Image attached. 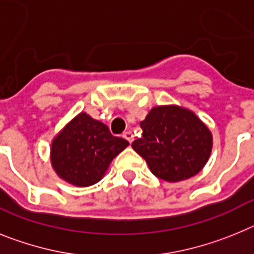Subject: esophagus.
I'll use <instances>...</instances> for the list:
<instances>
[{
	"instance_id": "esophagus-1",
	"label": "esophagus",
	"mask_w": 254,
	"mask_h": 254,
	"mask_svg": "<svg viewBox=\"0 0 254 254\" xmlns=\"http://www.w3.org/2000/svg\"><path fill=\"white\" fill-rule=\"evenodd\" d=\"M123 136H124L125 139H127L129 143H131L134 140V135L131 131H125V133L123 134Z\"/></svg>"
}]
</instances>
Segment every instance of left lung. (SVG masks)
Masks as SVG:
<instances>
[{
	"label": "left lung",
	"mask_w": 254,
	"mask_h": 254,
	"mask_svg": "<svg viewBox=\"0 0 254 254\" xmlns=\"http://www.w3.org/2000/svg\"><path fill=\"white\" fill-rule=\"evenodd\" d=\"M142 138L131 143L154 176L170 183L197 175L212 151V134L193 111L176 105L153 107L143 121Z\"/></svg>",
	"instance_id": "obj_1"
}]
</instances>
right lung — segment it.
Wrapping results in <instances>:
<instances>
[{"label":"right lung","instance_id":"1","mask_svg":"<svg viewBox=\"0 0 254 254\" xmlns=\"http://www.w3.org/2000/svg\"><path fill=\"white\" fill-rule=\"evenodd\" d=\"M129 145L114 136L107 125L80 112L51 143V165L59 178L75 187L100 182L111 161Z\"/></svg>","mask_w":254,"mask_h":254}]
</instances>
